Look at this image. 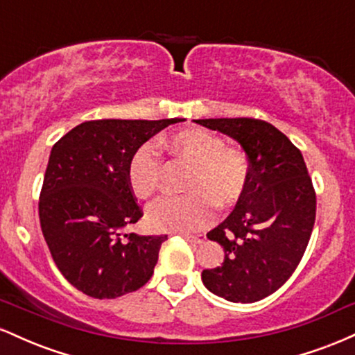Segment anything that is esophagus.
Returning <instances> with one entry per match:
<instances>
[{"label":"esophagus","instance_id":"obj_1","mask_svg":"<svg viewBox=\"0 0 355 355\" xmlns=\"http://www.w3.org/2000/svg\"><path fill=\"white\" fill-rule=\"evenodd\" d=\"M182 237L185 240H189L191 243H200L203 242V237L202 235H190V234H182Z\"/></svg>","mask_w":355,"mask_h":355}]
</instances>
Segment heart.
<instances>
[{"label":"heart","mask_w":355,"mask_h":355,"mask_svg":"<svg viewBox=\"0 0 355 355\" xmlns=\"http://www.w3.org/2000/svg\"><path fill=\"white\" fill-rule=\"evenodd\" d=\"M166 145L191 165L189 195H164L146 207V223L155 232H191L209 227L215 220V204L235 205L248 185L247 155L225 146L223 138L203 128L175 133ZM162 175L160 153L152 144L140 145L126 165V182L137 197H148L158 189Z\"/></svg>","instance_id":"obj_1"}]
</instances>
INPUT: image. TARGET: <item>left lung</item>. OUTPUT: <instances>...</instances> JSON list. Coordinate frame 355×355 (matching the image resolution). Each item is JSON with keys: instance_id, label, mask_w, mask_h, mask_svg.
<instances>
[{"instance_id": "8db88e82", "label": "left lung", "mask_w": 355, "mask_h": 355, "mask_svg": "<svg viewBox=\"0 0 355 355\" xmlns=\"http://www.w3.org/2000/svg\"><path fill=\"white\" fill-rule=\"evenodd\" d=\"M195 121L234 138L250 170L243 197L207 234L225 257L202 272V282L229 302H257L287 282L307 248L315 222L312 180L300 150L274 125L255 118Z\"/></svg>"}]
</instances>
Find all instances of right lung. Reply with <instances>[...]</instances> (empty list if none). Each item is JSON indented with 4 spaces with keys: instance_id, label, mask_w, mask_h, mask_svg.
Segmentation results:
<instances>
[{
    "instance_id": "obj_1",
    "label": "right lung",
    "mask_w": 355,
    "mask_h": 355,
    "mask_svg": "<svg viewBox=\"0 0 355 355\" xmlns=\"http://www.w3.org/2000/svg\"><path fill=\"white\" fill-rule=\"evenodd\" d=\"M170 120H93L51 148L40 223L64 279L93 299H116L148 282L166 235L123 234L141 218L126 165Z\"/></svg>"
}]
</instances>
